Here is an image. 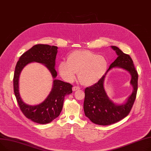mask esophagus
<instances>
[{
    "mask_svg": "<svg viewBox=\"0 0 151 151\" xmlns=\"http://www.w3.org/2000/svg\"><path fill=\"white\" fill-rule=\"evenodd\" d=\"M80 90V88L78 87V86H74L73 87V91H77V90Z\"/></svg>",
    "mask_w": 151,
    "mask_h": 151,
    "instance_id": "esophagus-1",
    "label": "esophagus"
}]
</instances>
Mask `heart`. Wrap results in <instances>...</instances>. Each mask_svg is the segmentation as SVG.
Returning a JSON list of instances; mask_svg holds the SVG:
<instances>
[{
	"instance_id": "obj_1",
	"label": "heart",
	"mask_w": 151,
	"mask_h": 151,
	"mask_svg": "<svg viewBox=\"0 0 151 151\" xmlns=\"http://www.w3.org/2000/svg\"><path fill=\"white\" fill-rule=\"evenodd\" d=\"M108 67L106 58L88 50H77L68 57V61L58 64V72L67 82H72L78 73L82 84L91 86L98 82L104 76Z\"/></svg>"
}]
</instances>
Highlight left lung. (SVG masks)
<instances>
[{
    "instance_id": "obj_1",
    "label": "left lung",
    "mask_w": 151,
    "mask_h": 151,
    "mask_svg": "<svg viewBox=\"0 0 151 151\" xmlns=\"http://www.w3.org/2000/svg\"><path fill=\"white\" fill-rule=\"evenodd\" d=\"M111 47L116 52L117 58L98 82L85 90L83 109L85 116L93 123L101 126L110 125L126 117L134 105L138 90V75L131 57L116 46H112ZM114 67L125 69L131 75V84L133 86V91L126 103L121 105L114 104L109 99L103 86L106 74Z\"/></svg>"
}]
</instances>
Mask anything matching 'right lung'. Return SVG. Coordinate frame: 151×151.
<instances>
[{"label": "right lung", "instance_id": "right-lung-1", "mask_svg": "<svg viewBox=\"0 0 151 151\" xmlns=\"http://www.w3.org/2000/svg\"><path fill=\"white\" fill-rule=\"evenodd\" d=\"M58 47L47 44H37L21 56L17 62L13 77L14 93L19 108L28 119L41 124H47L57 118L63 109L65 97L71 94L73 85L56 79L57 73L55 69ZM32 62L42 63L49 69L54 78L52 90L47 99L37 106L24 103L19 92V78L20 72Z\"/></svg>", "mask_w": 151, "mask_h": 151}]
</instances>
